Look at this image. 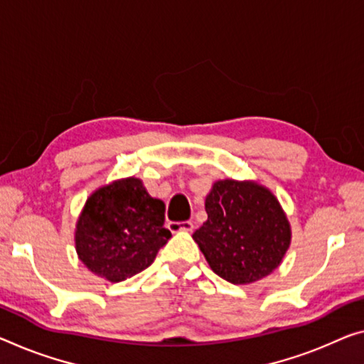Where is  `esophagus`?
Masks as SVG:
<instances>
[{
  "label": "esophagus",
  "instance_id": "obj_1",
  "mask_svg": "<svg viewBox=\"0 0 364 364\" xmlns=\"http://www.w3.org/2000/svg\"><path fill=\"white\" fill-rule=\"evenodd\" d=\"M167 228H169L171 232H178V231L190 232L193 229V223L192 221H171L169 225H167Z\"/></svg>",
  "mask_w": 364,
  "mask_h": 364
}]
</instances>
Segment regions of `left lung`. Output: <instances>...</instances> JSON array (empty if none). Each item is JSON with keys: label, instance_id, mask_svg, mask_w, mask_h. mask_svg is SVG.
Segmentation results:
<instances>
[{"label": "left lung", "instance_id": "obj_1", "mask_svg": "<svg viewBox=\"0 0 364 364\" xmlns=\"http://www.w3.org/2000/svg\"><path fill=\"white\" fill-rule=\"evenodd\" d=\"M205 210L208 220L192 237L218 277L249 284L282 264L291 228L267 187L252 181H218L206 195Z\"/></svg>", "mask_w": 364, "mask_h": 364}]
</instances>
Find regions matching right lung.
<instances>
[{
	"instance_id": "1",
	"label": "right lung",
	"mask_w": 364,
	"mask_h": 364,
	"mask_svg": "<svg viewBox=\"0 0 364 364\" xmlns=\"http://www.w3.org/2000/svg\"><path fill=\"white\" fill-rule=\"evenodd\" d=\"M164 211V201L151 197L136 177L97 188L77 218V257L110 283L132 278L153 264L171 239Z\"/></svg>"
}]
</instances>
